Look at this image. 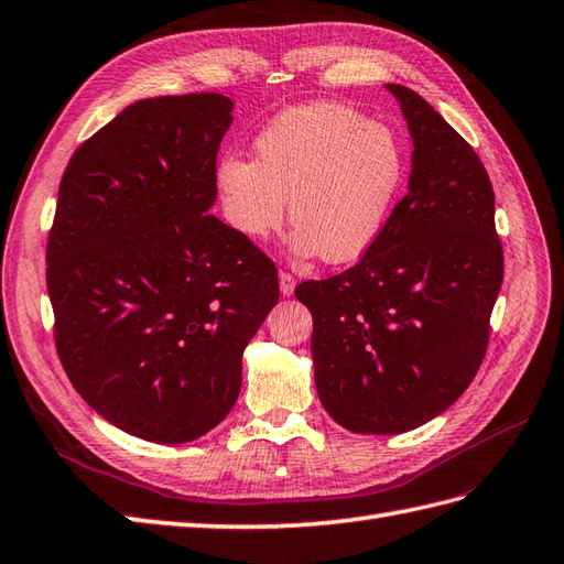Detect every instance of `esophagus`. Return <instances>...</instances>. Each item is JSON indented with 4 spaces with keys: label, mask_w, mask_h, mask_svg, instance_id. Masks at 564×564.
Masks as SVG:
<instances>
[{
    "label": "esophagus",
    "mask_w": 564,
    "mask_h": 564,
    "mask_svg": "<svg viewBox=\"0 0 564 564\" xmlns=\"http://www.w3.org/2000/svg\"><path fill=\"white\" fill-rule=\"evenodd\" d=\"M294 286H296L294 274L282 270V272H280V290H282V294H284V296H292V294H294Z\"/></svg>",
    "instance_id": "obj_1"
}]
</instances>
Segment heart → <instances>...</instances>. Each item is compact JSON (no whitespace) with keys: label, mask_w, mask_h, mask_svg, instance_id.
<instances>
[{"label":"heart","mask_w":564,"mask_h":564,"mask_svg":"<svg viewBox=\"0 0 564 564\" xmlns=\"http://www.w3.org/2000/svg\"><path fill=\"white\" fill-rule=\"evenodd\" d=\"M405 181L391 128L337 104L284 110L256 140V161L224 156L217 185L231 227L246 239L280 229L290 195L299 253L349 262L367 253Z\"/></svg>","instance_id":"1"}]
</instances>
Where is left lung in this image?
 Segmentation results:
<instances>
[{"mask_svg":"<svg viewBox=\"0 0 564 564\" xmlns=\"http://www.w3.org/2000/svg\"><path fill=\"white\" fill-rule=\"evenodd\" d=\"M386 89L415 147L410 191L357 265L294 290L314 316L321 403L357 434H403L456 403L482 365L505 278L480 156L420 94Z\"/></svg>","mask_w":564,"mask_h":564,"instance_id":"1","label":"left lung"}]
</instances>
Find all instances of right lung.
Instances as JSON below:
<instances>
[{"label":"right lung","mask_w":564,"mask_h":564,"mask_svg":"<svg viewBox=\"0 0 564 564\" xmlns=\"http://www.w3.org/2000/svg\"><path fill=\"white\" fill-rule=\"evenodd\" d=\"M221 94L144 98L72 154L47 234L55 347L98 415L156 444L227 417L241 357L280 299L274 262L227 227Z\"/></svg>","instance_id":"1"}]
</instances>
